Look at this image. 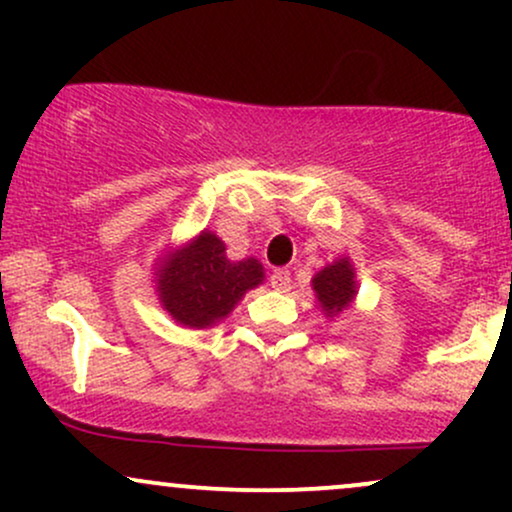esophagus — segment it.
I'll list each match as a JSON object with an SVG mask.
<instances>
[{
    "label": "esophagus",
    "instance_id": "esophagus-1",
    "mask_svg": "<svg viewBox=\"0 0 512 512\" xmlns=\"http://www.w3.org/2000/svg\"><path fill=\"white\" fill-rule=\"evenodd\" d=\"M272 286L276 291H281V293H286L291 289V272L289 269H274L272 272Z\"/></svg>",
    "mask_w": 512,
    "mask_h": 512
}]
</instances>
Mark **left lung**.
Masks as SVG:
<instances>
[{
  "label": "left lung",
  "instance_id": "left-lung-1",
  "mask_svg": "<svg viewBox=\"0 0 512 512\" xmlns=\"http://www.w3.org/2000/svg\"><path fill=\"white\" fill-rule=\"evenodd\" d=\"M313 291L322 313L327 317L339 315L356 298V272L349 257H339L313 276Z\"/></svg>",
  "mask_w": 512,
  "mask_h": 512
}]
</instances>
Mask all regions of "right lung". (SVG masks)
<instances>
[{"mask_svg":"<svg viewBox=\"0 0 512 512\" xmlns=\"http://www.w3.org/2000/svg\"><path fill=\"white\" fill-rule=\"evenodd\" d=\"M264 281V267L255 257L231 262L226 243L211 231L170 250L156 267V291L163 310L185 327L216 325L236 308L240 298Z\"/></svg>","mask_w":512,"mask_h":512,"instance_id":"obj_1","label":"right lung"}]
</instances>
